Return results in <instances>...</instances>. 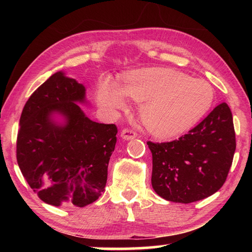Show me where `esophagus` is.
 <instances>
[{
    "instance_id": "34e87169",
    "label": "esophagus",
    "mask_w": 252,
    "mask_h": 252,
    "mask_svg": "<svg viewBox=\"0 0 252 252\" xmlns=\"http://www.w3.org/2000/svg\"><path fill=\"white\" fill-rule=\"evenodd\" d=\"M121 138L123 140H132V139H135L136 138V133L133 130H130V129H125L121 131Z\"/></svg>"
}]
</instances>
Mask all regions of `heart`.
Wrapping results in <instances>:
<instances>
[{"instance_id":"obj_1","label":"heart","mask_w":252,"mask_h":252,"mask_svg":"<svg viewBox=\"0 0 252 252\" xmlns=\"http://www.w3.org/2000/svg\"><path fill=\"white\" fill-rule=\"evenodd\" d=\"M126 96L140 102V119L152 134L170 138L189 129L207 112L213 89L202 79L164 67L133 72L120 87L109 78L97 84L96 101L106 110L125 109Z\"/></svg>"}]
</instances>
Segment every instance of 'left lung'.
Segmentation results:
<instances>
[{
    "label": "left lung",
    "instance_id": "left-lung-1",
    "mask_svg": "<svg viewBox=\"0 0 252 252\" xmlns=\"http://www.w3.org/2000/svg\"><path fill=\"white\" fill-rule=\"evenodd\" d=\"M147 144L157 194L171 202L199 201L216 193L227 179L236 151L232 113L223 102L179 140Z\"/></svg>",
    "mask_w": 252,
    "mask_h": 252
}]
</instances>
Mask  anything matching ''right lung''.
Returning <instances> with one entry per match:
<instances>
[{"label":"right lung","mask_w":252,"mask_h":252,"mask_svg":"<svg viewBox=\"0 0 252 252\" xmlns=\"http://www.w3.org/2000/svg\"><path fill=\"white\" fill-rule=\"evenodd\" d=\"M85 87L59 71L25 103L16 142L19 168L42 201L83 208L104 191L116 125L92 121Z\"/></svg>","instance_id":"1"}]
</instances>
